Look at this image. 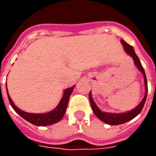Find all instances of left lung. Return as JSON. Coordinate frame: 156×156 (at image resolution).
Here are the masks:
<instances>
[{
	"mask_svg": "<svg viewBox=\"0 0 156 156\" xmlns=\"http://www.w3.org/2000/svg\"><path fill=\"white\" fill-rule=\"evenodd\" d=\"M121 43L124 46V51L127 52L128 54L130 55L132 58L134 59V62L135 66L137 67L138 69L143 73L144 78V85H145V95H144V98L142 99V101L140 103V105H138L137 107L134 109H132L131 111L127 112V113H123V114H111V113H105V112H102L99 108H98V106L96 105L94 101L93 100V98L91 97V92L89 93V101H90V105H91L92 109L95 114V115L97 117L102 120L103 122H105L106 124H110V125H118V124H122L126 123L128 121L131 120L132 119H134V117H136L141 110L143 109L144 103L146 100V97H147L148 93V85H147V79H146V76H145V73L142 65L140 63V59L137 57V55L135 54V52L134 51V48L132 46L129 44L126 43L124 40H121Z\"/></svg>",
	"mask_w": 156,
	"mask_h": 156,
	"instance_id": "1",
	"label": "left lung"
}]
</instances>
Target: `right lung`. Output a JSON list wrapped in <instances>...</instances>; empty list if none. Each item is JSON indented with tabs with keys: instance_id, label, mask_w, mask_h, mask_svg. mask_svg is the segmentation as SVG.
<instances>
[{
	"instance_id": "obj_1",
	"label": "right lung",
	"mask_w": 156,
	"mask_h": 156,
	"mask_svg": "<svg viewBox=\"0 0 156 156\" xmlns=\"http://www.w3.org/2000/svg\"><path fill=\"white\" fill-rule=\"evenodd\" d=\"M73 88H74V86L72 87V88H67L64 91V94H63V96L62 98L61 101L58 104V106L55 108V109H53L51 112L45 113V114H31V113H27V112L22 111L13 104L12 98H10V96L8 94L7 88H6V93H7L10 105H12L13 109L21 117L23 118L27 121L30 122L31 124L37 125V126H47V125H50V124L57 123L58 121L61 120L62 118L63 117L65 112H66V109H67V107H68L69 97H70L72 92L73 90Z\"/></svg>"
}]
</instances>
